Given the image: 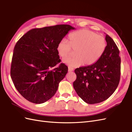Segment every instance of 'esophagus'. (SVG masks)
<instances>
[{
  "label": "esophagus",
  "instance_id": "obj_1",
  "mask_svg": "<svg viewBox=\"0 0 132 132\" xmlns=\"http://www.w3.org/2000/svg\"><path fill=\"white\" fill-rule=\"evenodd\" d=\"M74 70V68H72V67H68V71H73Z\"/></svg>",
  "mask_w": 132,
  "mask_h": 132
}]
</instances>
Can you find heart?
Masks as SVG:
<instances>
[{
  "label": "heart",
  "instance_id": "1",
  "mask_svg": "<svg viewBox=\"0 0 132 132\" xmlns=\"http://www.w3.org/2000/svg\"><path fill=\"white\" fill-rule=\"evenodd\" d=\"M69 42L62 39L57 46L59 55L65 58L75 50L73 57L63 59V62L72 67L84 64L90 65L96 62L105 52L106 41L105 37L93 31L81 30L71 33L68 36Z\"/></svg>",
  "mask_w": 132,
  "mask_h": 132
}]
</instances>
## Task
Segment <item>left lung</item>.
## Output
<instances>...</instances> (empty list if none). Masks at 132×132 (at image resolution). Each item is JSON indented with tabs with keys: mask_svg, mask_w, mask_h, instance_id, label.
Instances as JSON below:
<instances>
[{
	"mask_svg": "<svg viewBox=\"0 0 132 132\" xmlns=\"http://www.w3.org/2000/svg\"><path fill=\"white\" fill-rule=\"evenodd\" d=\"M107 46L101 58L90 65L75 70L73 87L79 96L89 104L106 100L119 84L121 75L119 51L113 39L106 35Z\"/></svg>",
	"mask_w": 132,
	"mask_h": 132,
	"instance_id": "obj_1",
	"label": "left lung"
}]
</instances>
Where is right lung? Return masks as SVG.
<instances>
[{"label":"right lung","instance_id":"right-lung-1","mask_svg":"<svg viewBox=\"0 0 132 132\" xmlns=\"http://www.w3.org/2000/svg\"><path fill=\"white\" fill-rule=\"evenodd\" d=\"M69 25H57L27 32L17 42L12 58L10 75L22 96L34 103H42L52 97L59 83L68 73L61 62L58 43L71 30Z\"/></svg>","mask_w":132,"mask_h":132}]
</instances>
